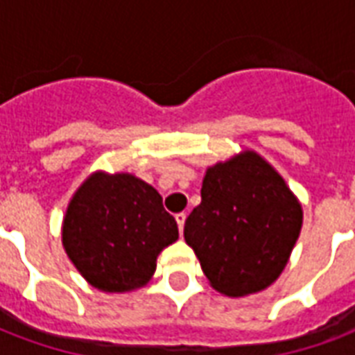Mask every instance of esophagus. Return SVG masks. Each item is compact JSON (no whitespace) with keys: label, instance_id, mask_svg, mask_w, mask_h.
I'll return each mask as SVG.
<instances>
[{"label":"esophagus","instance_id":"obj_1","mask_svg":"<svg viewBox=\"0 0 355 355\" xmlns=\"http://www.w3.org/2000/svg\"><path fill=\"white\" fill-rule=\"evenodd\" d=\"M175 218H177L178 230H180V234H182V230H184V223H186V213H177Z\"/></svg>","mask_w":355,"mask_h":355}]
</instances>
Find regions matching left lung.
I'll list each match as a JSON object with an SVG mask.
<instances>
[{
    "label": "left lung",
    "instance_id": "left-lung-1",
    "mask_svg": "<svg viewBox=\"0 0 355 355\" xmlns=\"http://www.w3.org/2000/svg\"><path fill=\"white\" fill-rule=\"evenodd\" d=\"M302 228V207L253 150L209 167L184 239L213 289L245 297L279 277Z\"/></svg>",
    "mask_w": 355,
    "mask_h": 355
}]
</instances>
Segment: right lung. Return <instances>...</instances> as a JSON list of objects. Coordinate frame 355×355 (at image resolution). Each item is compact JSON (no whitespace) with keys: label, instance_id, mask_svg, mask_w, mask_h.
Returning a JSON list of instances; mask_svg holds the SVG:
<instances>
[{"label":"right lung","instance_id":"obj_1","mask_svg":"<svg viewBox=\"0 0 355 355\" xmlns=\"http://www.w3.org/2000/svg\"><path fill=\"white\" fill-rule=\"evenodd\" d=\"M178 239L177 220L155 188L129 173H93L66 209L62 245L94 289H139L155 272L157 254Z\"/></svg>","mask_w":355,"mask_h":355}]
</instances>
